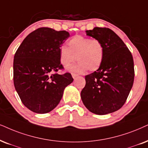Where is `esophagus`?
I'll return each mask as SVG.
<instances>
[{
    "label": "esophagus",
    "instance_id": "esophagus-1",
    "mask_svg": "<svg viewBox=\"0 0 148 148\" xmlns=\"http://www.w3.org/2000/svg\"><path fill=\"white\" fill-rule=\"evenodd\" d=\"M72 77H73V78H75L76 76H77L78 75L76 74H74V73H72Z\"/></svg>",
    "mask_w": 148,
    "mask_h": 148
}]
</instances>
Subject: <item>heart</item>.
<instances>
[{
  "mask_svg": "<svg viewBox=\"0 0 148 148\" xmlns=\"http://www.w3.org/2000/svg\"><path fill=\"white\" fill-rule=\"evenodd\" d=\"M68 48L63 46L59 50V60L63 66L70 65L76 59V64L67 70L82 73L88 70L96 71L103 62V45L97 39H90L83 35H75L68 42Z\"/></svg>",
  "mask_w": 148,
  "mask_h": 148,
  "instance_id": "heart-1",
  "label": "heart"
}]
</instances>
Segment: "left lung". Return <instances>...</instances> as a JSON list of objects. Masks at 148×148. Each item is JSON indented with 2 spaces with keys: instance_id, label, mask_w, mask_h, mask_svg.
Masks as SVG:
<instances>
[{
  "instance_id": "1",
  "label": "left lung",
  "mask_w": 148,
  "mask_h": 148,
  "mask_svg": "<svg viewBox=\"0 0 148 148\" xmlns=\"http://www.w3.org/2000/svg\"><path fill=\"white\" fill-rule=\"evenodd\" d=\"M86 33L102 42L104 56L100 68L85 76L82 101L96 115L113 113L122 107L132 87L133 58L120 37L110 29L95 27Z\"/></svg>"
}]
</instances>
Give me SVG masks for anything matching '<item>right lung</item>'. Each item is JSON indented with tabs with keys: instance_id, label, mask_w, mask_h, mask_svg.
Listing matches in <instances>:
<instances>
[{
	"instance_id": "add662e5",
	"label": "right lung",
	"mask_w": 148,
	"mask_h": 148,
	"mask_svg": "<svg viewBox=\"0 0 148 148\" xmlns=\"http://www.w3.org/2000/svg\"><path fill=\"white\" fill-rule=\"evenodd\" d=\"M69 37L65 31L39 28L26 37L15 54V89L24 105L34 113L53 110L73 82L70 73H56L63 68L59 50Z\"/></svg>"
}]
</instances>
